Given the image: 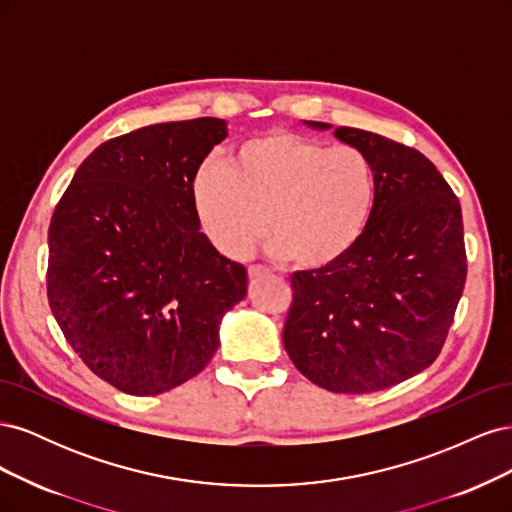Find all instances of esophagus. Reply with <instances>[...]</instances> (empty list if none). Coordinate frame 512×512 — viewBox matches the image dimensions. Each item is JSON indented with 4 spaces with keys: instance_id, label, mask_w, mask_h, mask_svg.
<instances>
[{
    "instance_id": "34e87169",
    "label": "esophagus",
    "mask_w": 512,
    "mask_h": 512,
    "mask_svg": "<svg viewBox=\"0 0 512 512\" xmlns=\"http://www.w3.org/2000/svg\"><path fill=\"white\" fill-rule=\"evenodd\" d=\"M267 273L269 271L265 267H260V265H250V267H247V275H250V280H258V277L267 275Z\"/></svg>"
}]
</instances>
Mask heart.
I'll list each match as a JSON object with an SVG mask.
<instances>
[{
  "label": "heart",
  "mask_w": 512,
  "mask_h": 512,
  "mask_svg": "<svg viewBox=\"0 0 512 512\" xmlns=\"http://www.w3.org/2000/svg\"><path fill=\"white\" fill-rule=\"evenodd\" d=\"M192 196L203 230L222 254L245 258L269 228L275 256L322 269L361 239L376 173L359 147L271 132L241 143L226 166L200 168Z\"/></svg>",
  "instance_id": "b5f03b06"
}]
</instances>
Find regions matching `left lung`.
Instances as JSON below:
<instances>
[{
  "label": "left lung",
  "instance_id": "1",
  "mask_svg": "<svg viewBox=\"0 0 512 512\" xmlns=\"http://www.w3.org/2000/svg\"><path fill=\"white\" fill-rule=\"evenodd\" d=\"M335 136L374 164V207L344 258L290 277L282 337L309 382L374 393L427 369L446 342L468 275L461 205L414 147L348 126Z\"/></svg>",
  "mask_w": 512,
  "mask_h": 512
}]
</instances>
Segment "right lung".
<instances>
[{
    "mask_svg": "<svg viewBox=\"0 0 512 512\" xmlns=\"http://www.w3.org/2000/svg\"><path fill=\"white\" fill-rule=\"evenodd\" d=\"M226 121L156 123L102 143L76 170L49 226L46 294L72 350L130 395L200 374L247 271L200 232L192 185Z\"/></svg>",
    "mask_w": 512,
    "mask_h": 512,
    "instance_id": "obj_1",
    "label": "right lung"
}]
</instances>
